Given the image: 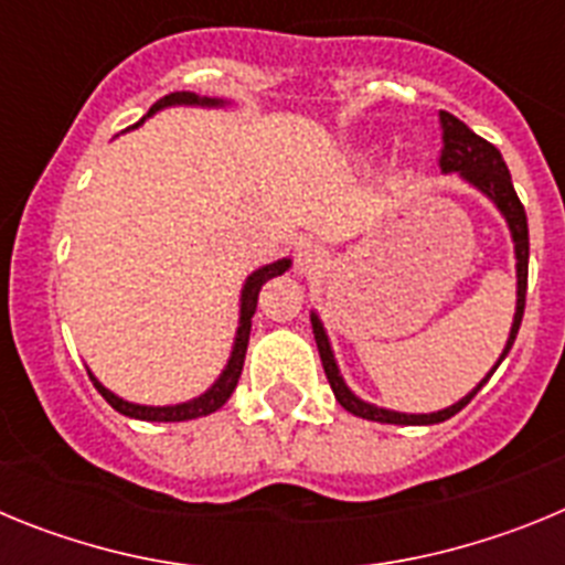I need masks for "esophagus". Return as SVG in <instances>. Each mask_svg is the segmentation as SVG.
<instances>
[{
  "mask_svg": "<svg viewBox=\"0 0 565 565\" xmlns=\"http://www.w3.org/2000/svg\"><path fill=\"white\" fill-rule=\"evenodd\" d=\"M322 266H326V248L319 246V243H302V246L297 248V271L299 274L311 277V274H317Z\"/></svg>",
  "mask_w": 565,
  "mask_h": 565,
  "instance_id": "1",
  "label": "esophagus"
}]
</instances>
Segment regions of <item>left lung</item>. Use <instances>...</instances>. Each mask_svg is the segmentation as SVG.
Masks as SVG:
<instances>
[{"label": "left lung", "mask_w": 565, "mask_h": 565, "mask_svg": "<svg viewBox=\"0 0 565 565\" xmlns=\"http://www.w3.org/2000/svg\"><path fill=\"white\" fill-rule=\"evenodd\" d=\"M441 129H444V149H441V172L444 174H458L463 183H469L472 189L489 198V203L501 212V217L509 226V237H512V246H515V277H518V299H515V317H512V328H509L507 344H503L501 356L492 364V371L481 379V382L472 387L463 398H458L456 404L444 407L436 413H398L387 411V407H379V404L364 402L356 393L348 387L344 376L339 373L337 356H333L331 339H328L326 326L319 319L317 311H311V328L313 339H317L319 359H322V367H326V376L331 382V391L337 396V402L342 404L344 411L353 413L359 418H367V422H382V424H441L447 418H452L456 413H461L472 396L481 391L483 384L489 382V376L498 371V364L507 359V353L512 351L515 344L518 328H521L523 319V306H526V277H529V226H526V212H523V203L518 201L515 186H512V174H509L507 163H503L501 152L489 141H483L481 135H476L463 121H458L456 115L441 113Z\"/></svg>", "instance_id": "1"}]
</instances>
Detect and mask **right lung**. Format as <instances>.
Listing matches in <instances>:
<instances>
[{
    "label": "right lung",
    "mask_w": 565,
    "mask_h": 565,
    "mask_svg": "<svg viewBox=\"0 0 565 565\" xmlns=\"http://www.w3.org/2000/svg\"><path fill=\"white\" fill-rule=\"evenodd\" d=\"M232 102L226 98H209V96H198V93H169L163 96L161 102H154L149 107V113L143 115L141 121L135 124V127H141L147 118H152L154 113H161V109L169 107H228ZM291 268V259L282 257L277 263H268V266H259L257 271H252L243 282V291H239V319H237V333H234V344H232V353H228V362L226 367L221 371V376L214 379L212 387L201 393V396L189 398V402H178V404H163V407H154V404H135L127 402V398L115 396L113 391H107L93 371L89 379L96 384V391L113 404L115 411L121 413V416L129 418H138V422H189V418H201L209 416V413L221 411L223 404L232 398L234 387H237V379L243 373V362H246V348H248V333H252V317L257 311V297H259V288L266 286L271 277H279V274H286Z\"/></svg>",
    "instance_id": "1"
}]
</instances>
